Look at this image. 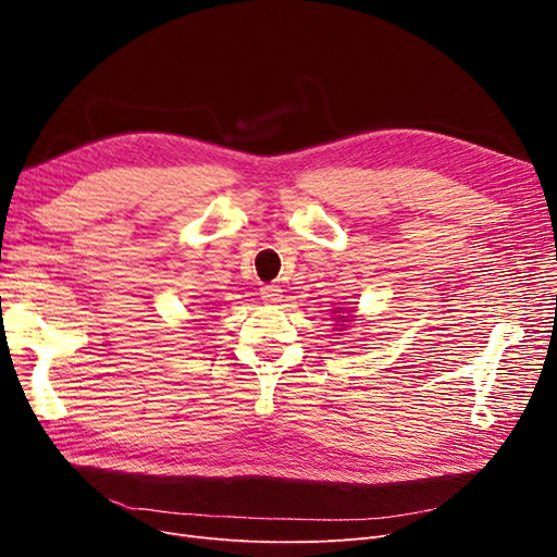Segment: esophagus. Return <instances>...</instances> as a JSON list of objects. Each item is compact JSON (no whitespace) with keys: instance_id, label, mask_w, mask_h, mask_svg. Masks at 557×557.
Returning <instances> with one entry per match:
<instances>
[{"instance_id":"obj_1","label":"esophagus","mask_w":557,"mask_h":557,"mask_svg":"<svg viewBox=\"0 0 557 557\" xmlns=\"http://www.w3.org/2000/svg\"><path fill=\"white\" fill-rule=\"evenodd\" d=\"M283 290H281V285H264V288H262V297L267 299V301H272V305H278V301H281V295Z\"/></svg>"}]
</instances>
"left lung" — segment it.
I'll use <instances>...</instances> for the list:
<instances>
[{
    "instance_id": "1",
    "label": "left lung",
    "mask_w": 557,
    "mask_h": 557,
    "mask_svg": "<svg viewBox=\"0 0 557 557\" xmlns=\"http://www.w3.org/2000/svg\"><path fill=\"white\" fill-rule=\"evenodd\" d=\"M332 315H334V323L339 325L342 323V327H339V332L344 330V323L348 325V323H352V320H356L358 315L352 313L350 309H344V307H336V309H332Z\"/></svg>"
}]
</instances>
